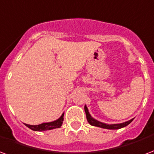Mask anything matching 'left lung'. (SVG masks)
<instances>
[{
	"mask_svg": "<svg viewBox=\"0 0 154 154\" xmlns=\"http://www.w3.org/2000/svg\"><path fill=\"white\" fill-rule=\"evenodd\" d=\"M85 109V112H86V119L88 121V122L91 126H98V127H101V128H104V129H109V130H118L121 129V128H123L125 126H126L127 125H129L134 118H132L131 120L127 121V122H122V123H117V124H108L104 123V122H100V121L94 119L93 117H92L91 113L89 112L88 108L87 106L85 105L84 107Z\"/></svg>",
	"mask_w": 154,
	"mask_h": 154,
	"instance_id": "left-lung-1",
	"label": "left lung"
}]
</instances>
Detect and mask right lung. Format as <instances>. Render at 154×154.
Returning <instances> with one entry per match:
<instances>
[{
  "label": "right lung",
  "instance_id": "add662e5",
  "mask_svg": "<svg viewBox=\"0 0 154 154\" xmlns=\"http://www.w3.org/2000/svg\"><path fill=\"white\" fill-rule=\"evenodd\" d=\"M63 116H64V112H63V114L57 120L53 121V122H43V123L39 124V125H28V124H25V126H28V128H30L31 130L35 131H48V130L60 128V127H61L63 124Z\"/></svg>",
  "mask_w": 154,
  "mask_h": 154
}]
</instances>
